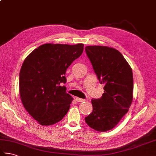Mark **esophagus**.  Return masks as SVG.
<instances>
[{
    "mask_svg": "<svg viewBox=\"0 0 156 156\" xmlns=\"http://www.w3.org/2000/svg\"><path fill=\"white\" fill-rule=\"evenodd\" d=\"M76 101H77V102H83V101H84L85 99L79 98V97H76Z\"/></svg>",
    "mask_w": 156,
    "mask_h": 156,
    "instance_id": "1",
    "label": "esophagus"
}]
</instances>
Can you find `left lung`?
<instances>
[{
    "instance_id": "left-lung-1",
    "label": "left lung",
    "mask_w": 156,
    "mask_h": 156,
    "mask_svg": "<svg viewBox=\"0 0 156 156\" xmlns=\"http://www.w3.org/2000/svg\"><path fill=\"white\" fill-rule=\"evenodd\" d=\"M86 53L104 93L91 101L93 112L85 118L88 126L99 132L110 130L129 111L133 99L131 67L120 52L106 46H87Z\"/></svg>"
}]
</instances>
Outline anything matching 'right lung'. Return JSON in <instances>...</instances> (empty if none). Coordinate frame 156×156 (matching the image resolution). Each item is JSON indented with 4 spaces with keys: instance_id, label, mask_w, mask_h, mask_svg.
I'll return each instance as SVG.
<instances>
[{
    "instance_id": "1",
    "label": "right lung",
    "mask_w": 156,
    "mask_h": 156,
    "mask_svg": "<svg viewBox=\"0 0 156 156\" xmlns=\"http://www.w3.org/2000/svg\"><path fill=\"white\" fill-rule=\"evenodd\" d=\"M84 50V44L47 43L31 52L20 73V94L22 104L31 116L42 126L62 120L73 101L62 87L66 72Z\"/></svg>"
}]
</instances>
